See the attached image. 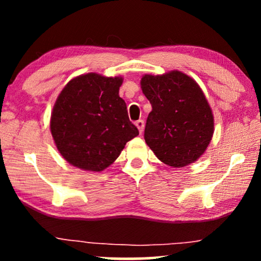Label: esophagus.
<instances>
[{"label": "esophagus", "mask_w": 261, "mask_h": 261, "mask_svg": "<svg viewBox=\"0 0 261 261\" xmlns=\"http://www.w3.org/2000/svg\"><path fill=\"white\" fill-rule=\"evenodd\" d=\"M135 126L138 127V129H139V133H142V132H144V127H145V122H144V120H139V121H137V122H135Z\"/></svg>", "instance_id": "obj_1"}]
</instances>
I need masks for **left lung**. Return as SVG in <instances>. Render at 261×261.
I'll use <instances>...</instances> for the list:
<instances>
[{
    "mask_svg": "<svg viewBox=\"0 0 261 261\" xmlns=\"http://www.w3.org/2000/svg\"><path fill=\"white\" fill-rule=\"evenodd\" d=\"M141 89L152 105L145 141L160 162L183 167L199 159L212 141L214 115L202 89L180 71L145 74Z\"/></svg>",
    "mask_w": 261,
    "mask_h": 261,
    "instance_id": "8db88e82",
    "label": "left lung"
}]
</instances>
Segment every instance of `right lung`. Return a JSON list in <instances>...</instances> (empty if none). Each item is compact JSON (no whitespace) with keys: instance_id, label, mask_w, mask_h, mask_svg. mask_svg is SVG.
<instances>
[{"instance_id":"obj_1","label":"right lung","mask_w":261,"mask_h":261,"mask_svg":"<svg viewBox=\"0 0 261 261\" xmlns=\"http://www.w3.org/2000/svg\"><path fill=\"white\" fill-rule=\"evenodd\" d=\"M123 78L90 72L67 83L57 98L49 128L60 154L78 169L99 172L139 135L119 96Z\"/></svg>"}]
</instances>
